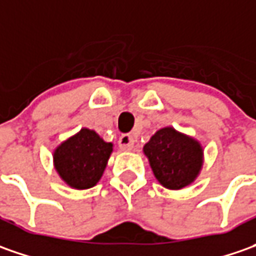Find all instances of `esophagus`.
<instances>
[{"label": "esophagus", "mask_w": 256, "mask_h": 256, "mask_svg": "<svg viewBox=\"0 0 256 256\" xmlns=\"http://www.w3.org/2000/svg\"><path fill=\"white\" fill-rule=\"evenodd\" d=\"M119 147L124 152H128L134 147V137L132 134H122L119 138Z\"/></svg>", "instance_id": "esophagus-1"}]
</instances>
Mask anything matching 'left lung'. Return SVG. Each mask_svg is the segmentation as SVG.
<instances>
[{
    "mask_svg": "<svg viewBox=\"0 0 256 256\" xmlns=\"http://www.w3.org/2000/svg\"><path fill=\"white\" fill-rule=\"evenodd\" d=\"M143 152L157 181L168 190H181L194 182L204 162L200 142L172 128L157 130Z\"/></svg>",
    "mask_w": 256,
    "mask_h": 256,
    "instance_id": "1",
    "label": "left lung"
}]
</instances>
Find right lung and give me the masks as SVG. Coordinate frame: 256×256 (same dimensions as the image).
<instances>
[{
	"label": "right lung",
	"instance_id": "obj_1",
	"mask_svg": "<svg viewBox=\"0 0 256 256\" xmlns=\"http://www.w3.org/2000/svg\"><path fill=\"white\" fill-rule=\"evenodd\" d=\"M112 152V143H106L94 130L84 128L55 148L54 166L69 187L90 188L102 178Z\"/></svg>",
	"mask_w": 256,
	"mask_h": 256
}]
</instances>
